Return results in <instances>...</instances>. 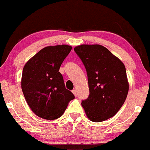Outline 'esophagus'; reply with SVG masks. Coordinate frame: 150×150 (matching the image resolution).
<instances>
[{"label":"esophagus","mask_w":150,"mask_h":150,"mask_svg":"<svg viewBox=\"0 0 150 150\" xmlns=\"http://www.w3.org/2000/svg\"><path fill=\"white\" fill-rule=\"evenodd\" d=\"M72 93H74V95L75 96H77V93H76V90H73Z\"/></svg>","instance_id":"obj_1"}]
</instances>
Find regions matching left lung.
<instances>
[{"label":"left lung","mask_w":150,"mask_h":150,"mask_svg":"<svg viewBox=\"0 0 150 150\" xmlns=\"http://www.w3.org/2000/svg\"><path fill=\"white\" fill-rule=\"evenodd\" d=\"M74 51L88 74L90 94L82 106L93 122L108 120L117 113L126 100L129 82L123 62L99 44L77 45Z\"/></svg>","instance_id":"left-lung-1"}]
</instances>
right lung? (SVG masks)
I'll return each instance as SVG.
<instances>
[{
	"label": "right lung",
	"mask_w": 150,
	"mask_h": 150,
	"mask_svg": "<svg viewBox=\"0 0 150 150\" xmlns=\"http://www.w3.org/2000/svg\"><path fill=\"white\" fill-rule=\"evenodd\" d=\"M72 47L49 45L33 56L23 67L21 88L27 104L35 114L46 120L62 116L74 96L65 88L59 71Z\"/></svg>",
	"instance_id": "add662e5"
}]
</instances>
